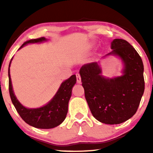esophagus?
<instances>
[{
    "mask_svg": "<svg viewBox=\"0 0 153 153\" xmlns=\"http://www.w3.org/2000/svg\"><path fill=\"white\" fill-rule=\"evenodd\" d=\"M76 81H77V83H80L81 82V75H80V74H79V73H76Z\"/></svg>",
    "mask_w": 153,
    "mask_h": 153,
    "instance_id": "esophagus-1",
    "label": "esophagus"
}]
</instances>
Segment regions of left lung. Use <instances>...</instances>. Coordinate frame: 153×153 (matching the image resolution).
Listing matches in <instances>:
<instances>
[{
	"label": "left lung",
	"instance_id": "obj_1",
	"mask_svg": "<svg viewBox=\"0 0 153 153\" xmlns=\"http://www.w3.org/2000/svg\"><path fill=\"white\" fill-rule=\"evenodd\" d=\"M113 51L125 64L124 74L105 79L97 62L85 64L79 71L85 97L93 116L100 122L120 124L131 118L139 108L144 89L143 64L141 56L128 42L115 39Z\"/></svg>",
	"mask_w": 153,
	"mask_h": 153
}]
</instances>
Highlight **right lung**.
Returning a JSON list of instances; mask_svg holds the SVG:
<instances>
[{
    "label": "right lung",
    "mask_w": 153,
    "mask_h": 153,
    "mask_svg": "<svg viewBox=\"0 0 153 153\" xmlns=\"http://www.w3.org/2000/svg\"><path fill=\"white\" fill-rule=\"evenodd\" d=\"M45 40H47V39L44 37L30 39L25 42L21 46L19 49L26 44L41 42ZM10 63L11 61L8 69L10 95L12 103L21 118L27 124L39 129H51L61 124L68 114L69 100L72 95V88L76 82V75H72L62 83L57 93L47 105L38 108H27L20 104L13 93L10 74Z\"/></svg>",
    "instance_id": "1"
}]
</instances>
